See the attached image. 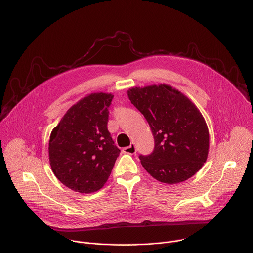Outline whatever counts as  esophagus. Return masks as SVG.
Listing matches in <instances>:
<instances>
[{"label": "esophagus", "mask_w": 253, "mask_h": 253, "mask_svg": "<svg viewBox=\"0 0 253 253\" xmlns=\"http://www.w3.org/2000/svg\"><path fill=\"white\" fill-rule=\"evenodd\" d=\"M123 151L125 154H129V155H134L136 154V146L134 143H131L129 146H126L123 148Z\"/></svg>", "instance_id": "esophagus-1"}]
</instances>
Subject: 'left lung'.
Here are the masks:
<instances>
[{
  "label": "left lung",
  "mask_w": 253,
  "mask_h": 253,
  "mask_svg": "<svg viewBox=\"0 0 253 253\" xmlns=\"http://www.w3.org/2000/svg\"><path fill=\"white\" fill-rule=\"evenodd\" d=\"M128 97L154 135L153 153L139 156L147 173L167 184L196 174L208 159L210 135L203 115L191 100L166 84L133 87Z\"/></svg>",
  "instance_id": "left-lung-1"
}]
</instances>
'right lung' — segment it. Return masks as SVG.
I'll use <instances>...</instances> for the list:
<instances>
[{
	"label": "right lung",
	"mask_w": 253,
	"mask_h": 253,
	"mask_svg": "<svg viewBox=\"0 0 253 253\" xmlns=\"http://www.w3.org/2000/svg\"><path fill=\"white\" fill-rule=\"evenodd\" d=\"M114 95L91 93L72 106L50 133L49 165L68 188L92 193L102 188L120 149L108 131L109 107Z\"/></svg>",
	"instance_id": "add662e5"
}]
</instances>
